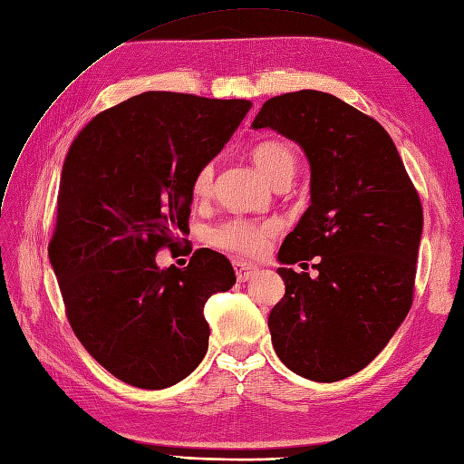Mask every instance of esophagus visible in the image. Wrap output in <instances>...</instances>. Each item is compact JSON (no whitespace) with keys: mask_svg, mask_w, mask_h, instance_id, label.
<instances>
[{"mask_svg":"<svg viewBox=\"0 0 464 464\" xmlns=\"http://www.w3.org/2000/svg\"><path fill=\"white\" fill-rule=\"evenodd\" d=\"M234 271H236V279L240 283H246L254 277V275L259 271L252 263H246V261H234Z\"/></svg>","mask_w":464,"mask_h":464,"instance_id":"obj_1","label":"esophagus"}]
</instances>
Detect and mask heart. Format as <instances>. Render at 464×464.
Returning a JSON list of instances; mask_svg holds the SVG:
<instances>
[{
	"mask_svg": "<svg viewBox=\"0 0 464 464\" xmlns=\"http://www.w3.org/2000/svg\"><path fill=\"white\" fill-rule=\"evenodd\" d=\"M252 160L273 185L291 181L298 166L293 146L281 140L259 142L252 150ZM212 187H215V164L207 161L193 173L191 195L195 201H207L212 195ZM277 232L279 224L275 220H249L236 217L212 227L207 234V240L215 247L224 249V252L244 257H257L269 247Z\"/></svg>",
	"mask_w": 464,
	"mask_h": 464,
	"instance_id": "heart-1",
	"label": "heart"
}]
</instances>
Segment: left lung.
Here are the masks:
<instances>
[{"label": "left lung", "mask_w": 464, "mask_h": 464, "mask_svg": "<svg viewBox=\"0 0 464 464\" xmlns=\"http://www.w3.org/2000/svg\"><path fill=\"white\" fill-rule=\"evenodd\" d=\"M252 129L295 140L310 164V207L279 261L320 256L308 273L279 267L285 296L269 314L275 353L300 377L335 382L365 369L414 298L423 210L388 132L335 95L271 97Z\"/></svg>", "instance_id": "1"}]
</instances>
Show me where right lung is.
<instances>
[{"label": "right lung", "instance_id": "obj_1", "mask_svg": "<svg viewBox=\"0 0 464 464\" xmlns=\"http://www.w3.org/2000/svg\"><path fill=\"white\" fill-rule=\"evenodd\" d=\"M252 103L148 92L99 112L62 166L48 257L73 334L119 381L160 391L208 349L205 303L232 289L230 261L197 249L160 269L191 215L193 173L230 140Z\"/></svg>", "mask_w": 464, "mask_h": 464}]
</instances>
